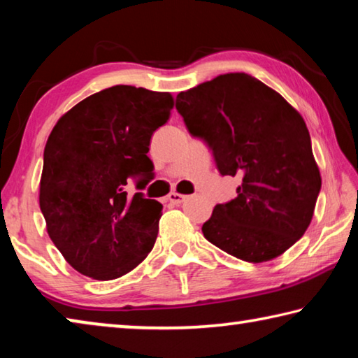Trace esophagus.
Listing matches in <instances>:
<instances>
[{
	"label": "esophagus",
	"mask_w": 358,
	"mask_h": 358,
	"mask_svg": "<svg viewBox=\"0 0 358 358\" xmlns=\"http://www.w3.org/2000/svg\"><path fill=\"white\" fill-rule=\"evenodd\" d=\"M186 196H183V194H178V192H171L167 196V201L171 202V203H173V205H180V203H183L185 201H186Z\"/></svg>",
	"instance_id": "1"
}]
</instances>
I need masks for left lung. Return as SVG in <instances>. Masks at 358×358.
Returning <instances> with one entry per match:
<instances>
[{
	"label": "left lung",
	"mask_w": 358,
	"mask_h": 358,
	"mask_svg": "<svg viewBox=\"0 0 358 358\" xmlns=\"http://www.w3.org/2000/svg\"><path fill=\"white\" fill-rule=\"evenodd\" d=\"M177 110L220 173L241 180L237 197L216 205L202 226L203 237L246 262L281 256L306 232L322 185L301 115L245 72L181 92Z\"/></svg>",
	"instance_id": "8db88e82"
}]
</instances>
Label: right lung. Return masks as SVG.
Masks as SVG:
<instances>
[{
    "label": "right lung",
    "mask_w": 358,
    "mask_h": 358,
    "mask_svg": "<svg viewBox=\"0 0 358 358\" xmlns=\"http://www.w3.org/2000/svg\"><path fill=\"white\" fill-rule=\"evenodd\" d=\"M172 107L171 93L115 85L78 102L48 136L39 205L48 237L78 273L115 280L153 250L162 205L131 197L126 185H147L151 136Z\"/></svg>",
    "instance_id": "right-lung-1"
}]
</instances>
